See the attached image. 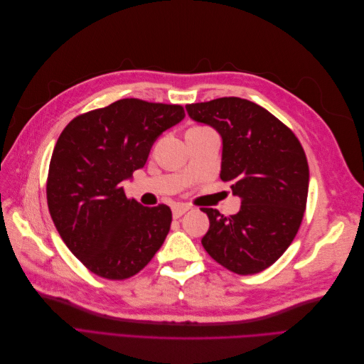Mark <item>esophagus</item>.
Listing matches in <instances>:
<instances>
[{
    "label": "esophagus",
    "mask_w": 364,
    "mask_h": 364,
    "mask_svg": "<svg viewBox=\"0 0 364 364\" xmlns=\"http://www.w3.org/2000/svg\"><path fill=\"white\" fill-rule=\"evenodd\" d=\"M190 206L188 205H182V203H178L173 206V217L174 218H179L181 215H183L186 211H188Z\"/></svg>",
    "instance_id": "esophagus-1"
}]
</instances>
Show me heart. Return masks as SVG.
<instances>
[{
  "mask_svg": "<svg viewBox=\"0 0 364 364\" xmlns=\"http://www.w3.org/2000/svg\"><path fill=\"white\" fill-rule=\"evenodd\" d=\"M202 129H206V127H193L191 130H202Z\"/></svg>",
  "mask_w": 364,
  "mask_h": 364,
  "instance_id": "obj_1",
  "label": "heart"
}]
</instances>
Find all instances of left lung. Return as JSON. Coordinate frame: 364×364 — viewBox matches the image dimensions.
<instances>
[{"label":"left lung","mask_w":364,"mask_h":364,"mask_svg":"<svg viewBox=\"0 0 364 364\" xmlns=\"http://www.w3.org/2000/svg\"><path fill=\"white\" fill-rule=\"evenodd\" d=\"M186 112L223 139L220 178L241 199L223 215L203 208L205 250L228 270L255 274L270 267L294 240L306 206L310 170L299 139L257 103L238 97L186 105Z\"/></svg>","instance_id":"obj_1"}]
</instances>
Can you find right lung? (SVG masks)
I'll use <instances>...</instances> for the list:
<instances>
[{
	"label": "right lung",
	"mask_w": 364,
	"mask_h": 364,
	"mask_svg": "<svg viewBox=\"0 0 364 364\" xmlns=\"http://www.w3.org/2000/svg\"><path fill=\"white\" fill-rule=\"evenodd\" d=\"M183 117L181 105L123 98L75 117L60 134L48 168V209L63 243L98 277H134L167 237L171 209L127 199L123 182Z\"/></svg>",
	"instance_id": "right-lung-1"
}]
</instances>
